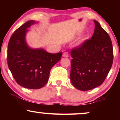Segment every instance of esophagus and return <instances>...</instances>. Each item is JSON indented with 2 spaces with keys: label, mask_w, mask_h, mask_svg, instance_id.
Wrapping results in <instances>:
<instances>
[{
  "label": "esophagus",
  "mask_w": 120,
  "mask_h": 120,
  "mask_svg": "<svg viewBox=\"0 0 120 120\" xmlns=\"http://www.w3.org/2000/svg\"><path fill=\"white\" fill-rule=\"evenodd\" d=\"M69 54L67 52H65L63 53V57H68Z\"/></svg>",
  "instance_id": "esophagus-1"
}]
</instances>
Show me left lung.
Instances as JSON below:
<instances>
[{"instance_id":"obj_1","label":"left lung","mask_w":120,"mask_h":120,"mask_svg":"<svg viewBox=\"0 0 120 120\" xmlns=\"http://www.w3.org/2000/svg\"><path fill=\"white\" fill-rule=\"evenodd\" d=\"M91 39L71 50L70 80L77 89L88 91L103 83L112 67L114 55L108 33L97 21Z\"/></svg>"}]
</instances>
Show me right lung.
I'll list each match as a JSON object with an SVG mask.
<instances>
[{
    "label": "right lung",
    "instance_id": "add662e5",
    "mask_svg": "<svg viewBox=\"0 0 120 120\" xmlns=\"http://www.w3.org/2000/svg\"><path fill=\"white\" fill-rule=\"evenodd\" d=\"M35 21H27L16 29L8 44V64L18 84L29 89H39L46 84L50 70L60 59L62 52L50 53L44 49H33L27 45V28Z\"/></svg>",
    "mask_w": 120,
    "mask_h": 120
}]
</instances>
